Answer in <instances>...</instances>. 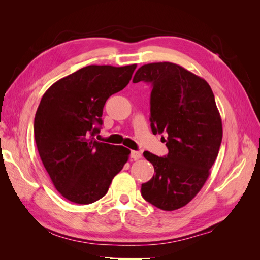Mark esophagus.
I'll return each instance as SVG.
<instances>
[{"instance_id": "1", "label": "esophagus", "mask_w": 260, "mask_h": 260, "mask_svg": "<svg viewBox=\"0 0 260 260\" xmlns=\"http://www.w3.org/2000/svg\"><path fill=\"white\" fill-rule=\"evenodd\" d=\"M130 156H131V158H133L135 160H138L141 158V157H142V153L138 152V151H131Z\"/></svg>"}]
</instances>
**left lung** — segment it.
<instances>
[{
	"label": "left lung",
	"instance_id": "left-lung-1",
	"mask_svg": "<svg viewBox=\"0 0 260 260\" xmlns=\"http://www.w3.org/2000/svg\"><path fill=\"white\" fill-rule=\"evenodd\" d=\"M152 84L151 128L164 133L168 154L145 151L155 175L142 184L141 194L162 210L185 206L209 177L222 140V122L214 93L206 80L174 62H152L133 77Z\"/></svg>",
	"mask_w": 260,
	"mask_h": 260
}]
</instances>
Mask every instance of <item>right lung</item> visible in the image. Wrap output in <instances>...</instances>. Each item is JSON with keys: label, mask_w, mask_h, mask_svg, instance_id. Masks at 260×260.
I'll use <instances>...</instances> for the list:
<instances>
[{"label": "right lung", "mask_w": 260, "mask_h": 260, "mask_svg": "<svg viewBox=\"0 0 260 260\" xmlns=\"http://www.w3.org/2000/svg\"><path fill=\"white\" fill-rule=\"evenodd\" d=\"M137 65H90L46 90L35 117L39 155L55 188L76 204L107 193L129 159L130 149L98 142L107 99L127 86Z\"/></svg>", "instance_id": "1"}]
</instances>
